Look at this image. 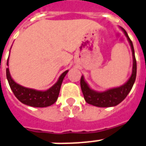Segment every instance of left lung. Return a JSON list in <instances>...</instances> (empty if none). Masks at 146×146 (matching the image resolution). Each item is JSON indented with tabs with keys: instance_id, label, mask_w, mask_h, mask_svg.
<instances>
[{
	"instance_id": "obj_1",
	"label": "left lung",
	"mask_w": 146,
	"mask_h": 146,
	"mask_svg": "<svg viewBox=\"0 0 146 146\" xmlns=\"http://www.w3.org/2000/svg\"><path fill=\"white\" fill-rule=\"evenodd\" d=\"M125 34L127 40L130 43L131 50H132V56H133V68H132V74L128 79L126 83L119 86V87L112 88L104 92H97L92 89L88 83L85 81L84 76L80 78V87L83 92L84 98L85 101L89 104L93 105L99 108H109V107H115L116 105L120 104L123 100L129 94V92L133 87L137 74V62L134 55V50L132 41L128 36L126 31L123 27H120Z\"/></svg>"
}]
</instances>
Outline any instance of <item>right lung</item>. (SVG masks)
Listing matches in <instances>:
<instances>
[{
	"label": "right lung",
	"instance_id": "right-lung-1",
	"mask_svg": "<svg viewBox=\"0 0 146 146\" xmlns=\"http://www.w3.org/2000/svg\"><path fill=\"white\" fill-rule=\"evenodd\" d=\"M7 66H9V58L7 62ZM68 72L69 70H66L62 73V75L59 76L58 81L51 88L46 91H39L33 88H29L17 84L12 78L9 68L6 69V76L9 81V86L13 92L15 96L22 104L34 108H46L54 104L58 100L63 79Z\"/></svg>",
	"mask_w": 146,
	"mask_h": 146
}]
</instances>
